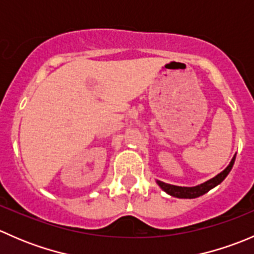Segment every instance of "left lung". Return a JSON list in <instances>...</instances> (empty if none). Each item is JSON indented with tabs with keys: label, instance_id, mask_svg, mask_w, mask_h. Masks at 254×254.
<instances>
[{
	"label": "left lung",
	"instance_id": "1",
	"mask_svg": "<svg viewBox=\"0 0 254 254\" xmlns=\"http://www.w3.org/2000/svg\"><path fill=\"white\" fill-rule=\"evenodd\" d=\"M235 158H236V155L234 156V158L231 160L230 165L225 168L222 172H220L219 175L215 176L214 178L209 179V181L204 182V183L199 184V186L195 187H179V186H173V184H168L165 183V182H161V181H156L157 184L160 186V188L162 190H165L166 193L170 194V195L176 196V198L179 199H194V198H198V196L203 195V194L207 193L210 189L215 188L216 186H219L225 178H226L227 175L230 173V171L232 170V166L235 163Z\"/></svg>",
	"mask_w": 254,
	"mask_h": 254
}]
</instances>
